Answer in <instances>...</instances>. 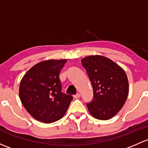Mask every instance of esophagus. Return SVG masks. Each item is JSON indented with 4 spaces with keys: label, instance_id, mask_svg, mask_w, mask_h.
Wrapping results in <instances>:
<instances>
[{
    "label": "esophagus",
    "instance_id": "1",
    "mask_svg": "<svg viewBox=\"0 0 148 148\" xmlns=\"http://www.w3.org/2000/svg\"><path fill=\"white\" fill-rule=\"evenodd\" d=\"M79 97H80V94H77L76 95H74V99H79Z\"/></svg>",
    "mask_w": 148,
    "mask_h": 148
}]
</instances>
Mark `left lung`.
Returning a JSON list of instances; mask_svg holds the SVG:
<instances>
[{
  "label": "left lung",
  "mask_w": 148,
  "mask_h": 148,
  "mask_svg": "<svg viewBox=\"0 0 148 148\" xmlns=\"http://www.w3.org/2000/svg\"><path fill=\"white\" fill-rule=\"evenodd\" d=\"M94 91L91 103H86L95 119L108 120L123 106L128 95V80L125 71L110 59L91 55L82 60Z\"/></svg>",
  "instance_id": "left-lung-1"
}]
</instances>
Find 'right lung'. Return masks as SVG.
I'll return each instance as SVG.
<instances>
[{
  "mask_svg": "<svg viewBox=\"0 0 148 148\" xmlns=\"http://www.w3.org/2000/svg\"><path fill=\"white\" fill-rule=\"evenodd\" d=\"M66 60H49L34 65L21 79V101L29 114L40 122L51 123L61 119L72 101L62 92L60 72Z\"/></svg>",
  "mask_w": 148,
  "mask_h": 148,
  "instance_id": "right-lung-1",
  "label": "right lung"
}]
</instances>
